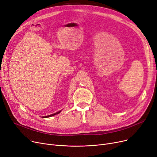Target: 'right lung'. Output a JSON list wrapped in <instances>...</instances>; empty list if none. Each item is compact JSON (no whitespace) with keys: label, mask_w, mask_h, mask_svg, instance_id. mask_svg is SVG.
I'll return each instance as SVG.
<instances>
[{"label":"right lung","mask_w":157,"mask_h":157,"mask_svg":"<svg viewBox=\"0 0 157 157\" xmlns=\"http://www.w3.org/2000/svg\"><path fill=\"white\" fill-rule=\"evenodd\" d=\"M60 112H61V111H59V112H57V113H54V114H50V115H48V116L43 117V118H49V117H53V116H54V115H55V114H59V113H60Z\"/></svg>","instance_id":"add662e5"}]
</instances>
